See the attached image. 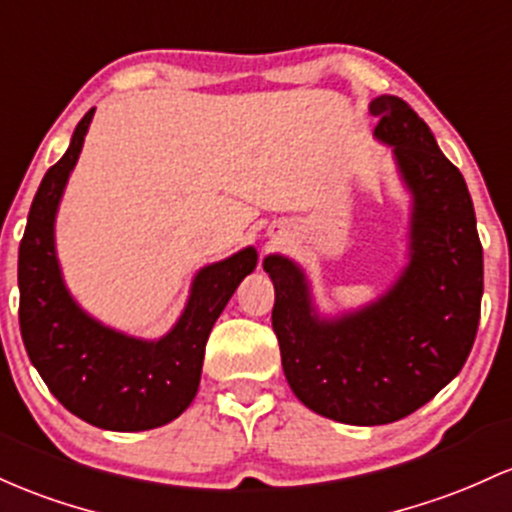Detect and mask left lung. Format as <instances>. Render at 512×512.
Returning <instances> with one entry per match:
<instances>
[{
	"mask_svg": "<svg viewBox=\"0 0 512 512\" xmlns=\"http://www.w3.org/2000/svg\"><path fill=\"white\" fill-rule=\"evenodd\" d=\"M369 109L413 199L401 277L369 306L320 318L303 269L265 257L286 381L303 406L347 425L393 423L445 389L474 345L484 294V250L462 172L406 101L384 94Z\"/></svg>",
	"mask_w": 512,
	"mask_h": 512,
	"instance_id": "obj_1",
	"label": "left lung"
}]
</instances>
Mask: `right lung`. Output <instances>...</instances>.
Instances as JSON below:
<instances>
[{
    "label": "right lung",
    "mask_w": 512,
    "mask_h": 512,
    "mask_svg": "<svg viewBox=\"0 0 512 512\" xmlns=\"http://www.w3.org/2000/svg\"><path fill=\"white\" fill-rule=\"evenodd\" d=\"M94 109L43 177L19 245V325L28 359L60 403L101 430H153L182 415L199 391L209 333L247 274L255 247L199 269L187 306L160 340H140L84 313L63 282L55 216Z\"/></svg>",
    "instance_id": "obj_1"
}]
</instances>
